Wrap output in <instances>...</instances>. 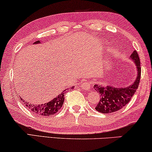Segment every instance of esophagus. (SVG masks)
Returning a JSON list of instances; mask_svg holds the SVG:
<instances>
[{"label": "esophagus", "instance_id": "34e87169", "mask_svg": "<svg viewBox=\"0 0 152 152\" xmlns=\"http://www.w3.org/2000/svg\"><path fill=\"white\" fill-rule=\"evenodd\" d=\"M82 88H83L84 90H90V88H92V83L90 82L86 81L85 83H83L82 85Z\"/></svg>", "mask_w": 152, "mask_h": 152}]
</instances>
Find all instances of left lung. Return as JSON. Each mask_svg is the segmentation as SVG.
<instances>
[{
	"label": "left lung",
	"instance_id": "obj_1",
	"mask_svg": "<svg viewBox=\"0 0 152 152\" xmlns=\"http://www.w3.org/2000/svg\"><path fill=\"white\" fill-rule=\"evenodd\" d=\"M130 58L135 63L137 69V78L131 86L126 88H114L110 86H102L97 84L94 86L95 90L100 95V99L95 107L97 111L103 114H111L120 110L128 104L134 95L141 78V66L137 51H133Z\"/></svg>",
	"mask_w": 152,
	"mask_h": 152
}]
</instances>
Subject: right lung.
<instances>
[{
  "label": "right lung",
  "mask_w": 152,
  "mask_h": 152,
  "mask_svg": "<svg viewBox=\"0 0 152 152\" xmlns=\"http://www.w3.org/2000/svg\"><path fill=\"white\" fill-rule=\"evenodd\" d=\"M41 43L40 41H37L34 43ZM72 88L73 89L74 88ZM65 93L66 92H65V90H64V92H62V93L57 95L53 100H51L48 103L44 104L41 105L32 104L28 103V102H25V100H23L21 97L20 99H22V101L23 100L26 108L29 109L31 111H33L34 114H38L41 116H50L56 114L57 111L61 109V107H62L64 100Z\"/></svg>",
  "instance_id": "right-lung-1"
}]
</instances>
